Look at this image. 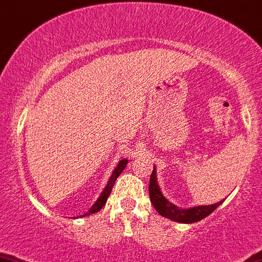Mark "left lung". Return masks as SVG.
I'll return each mask as SVG.
<instances>
[{"mask_svg": "<svg viewBox=\"0 0 262 262\" xmlns=\"http://www.w3.org/2000/svg\"><path fill=\"white\" fill-rule=\"evenodd\" d=\"M148 194H150V201L154 205L155 210L164 218H168L171 221L180 223H194L201 219L206 218L209 214L213 213L219 205L223 201H219L213 205H202V206H194L190 209H180L172 202L167 201V199L162 194L160 188L157 181V169H152L151 176H150V184H148Z\"/></svg>", "mask_w": 262, "mask_h": 262, "instance_id": "1", "label": "left lung"}]
</instances>
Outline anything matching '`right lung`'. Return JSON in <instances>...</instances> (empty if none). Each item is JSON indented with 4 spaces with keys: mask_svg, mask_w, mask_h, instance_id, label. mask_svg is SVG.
Masks as SVG:
<instances>
[{
    "mask_svg": "<svg viewBox=\"0 0 262 262\" xmlns=\"http://www.w3.org/2000/svg\"><path fill=\"white\" fill-rule=\"evenodd\" d=\"M126 164H128V159H121V160H120L119 164H117V167L114 169V172H112V175H111L110 180H108V184H107V185H105V188H104V190H103V192H102V194L99 195V199L96 200L95 204H94L93 206H91L90 210H89L86 214H83V215H81V216H87V215H90V214L98 213V211L100 210V209H102L103 206H104L105 202H107V200H108V197H110L111 192H112V188H114L115 181H116V179L119 178L120 173H121V172L124 171V168H125V167H126Z\"/></svg>",
    "mask_w": 262,
    "mask_h": 262,
    "instance_id": "add662e5",
    "label": "right lung"
}]
</instances>
